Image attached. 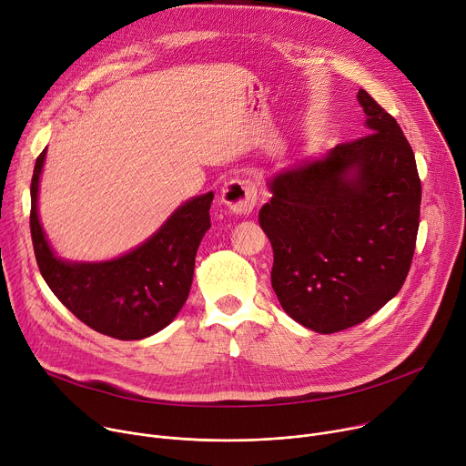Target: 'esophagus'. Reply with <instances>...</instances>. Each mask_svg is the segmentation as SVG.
Segmentation results:
<instances>
[{"instance_id":"1","label":"esophagus","mask_w":466,"mask_h":466,"mask_svg":"<svg viewBox=\"0 0 466 466\" xmlns=\"http://www.w3.org/2000/svg\"><path fill=\"white\" fill-rule=\"evenodd\" d=\"M223 202L236 214H248L257 206V187L248 180H232L223 189Z\"/></svg>"}]
</instances>
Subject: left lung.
Instances as JSON below:
<instances>
[{"instance_id": "1", "label": "left lung", "mask_w": 466, "mask_h": 466, "mask_svg": "<svg viewBox=\"0 0 466 466\" xmlns=\"http://www.w3.org/2000/svg\"><path fill=\"white\" fill-rule=\"evenodd\" d=\"M357 98L370 134L277 175L258 214L279 303L321 334L359 325L394 298L420 223L421 186L407 137L364 89Z\"/></svg>"}]
</instances>
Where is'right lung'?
Wrapping results in <instances>:
<instances>
[{
  "mask_svg": "<svg viewBox=\"0 0 466 466\" xmlns=\"http://www.w3.org/2000/svg\"><path fill=\"white\" fill-rule=\"evenodd\" d=\"M46 148L31 178V239L35 258L56 298L86 325L118 340H139L171 323L193 282L197 248L211 227L214 193L180 206L147 243L102 264H68L54 257L36 216L38 177Z\"/></svg>",
  "mask_w": 466,
  "mask_h": 466,
  "instance_id": "obj_1",
  "label": "right lung"
}]
</instances>
